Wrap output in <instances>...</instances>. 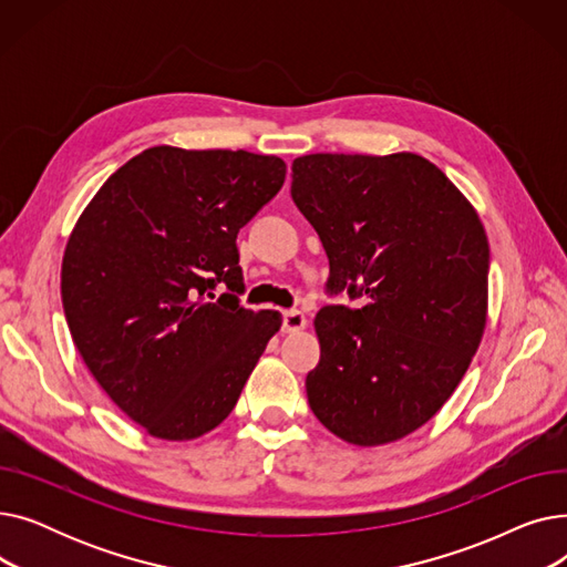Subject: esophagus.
<instances>
[{
    "label": "esophagus",
    "instance_id": "34e87169",
    "mask_svg": "<svg viewBox=\"0 0 567 567\" xmlns=\"http://www.w3.org/2000/svg\"><path fill=\"white\" fill-rule=\"evenodd\" d=\"M306 315L301 310H287L282 315V331L285 333H296V331H303L306 329Z\"/></svg>",
    "mask_w": 567,
    "mask_h": 567
}]
</instances>
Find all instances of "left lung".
Listing matches in <instances>:
<instances>
[{
    "label": "left lung",
    "instance_id": "obj_1",
    "mask_svg": "<svg viewBox=\"0 0 567 567\" xmlns=\"http://www.w3.org/2000/svg\"><path fill=\"white\" fill-rule=\"evenodd\" d=\"M291 172V197L329 255L326 289L368 299L317 312L310 409L347 443L398 441L445 404L478 351L485 227L449 176L409 152L310 154Z\"/></svg>",
    "mask_w": 567,
    "mask_h": 567
}]
</instances>
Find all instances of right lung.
I'll return each mask as SVG.
<instances>
[{"label":"right lung","instance_id":"right-lung-1","mask_svg":"<svg viewBox=\"0 0 567 567\" xmlns=\"http://www.w3.org/2000/svg\"><path fill=\"white\" fill-rule=\"evenodd\" d=\"M278 156L152 146L86 204L62 261V303L84 365L152 436L218 427L282 317L238 306L236 234L285 184ZM230 289L220 300L213 289Z\"/></svg>","mask_w":567,"mask_h":567}]
</instances>
